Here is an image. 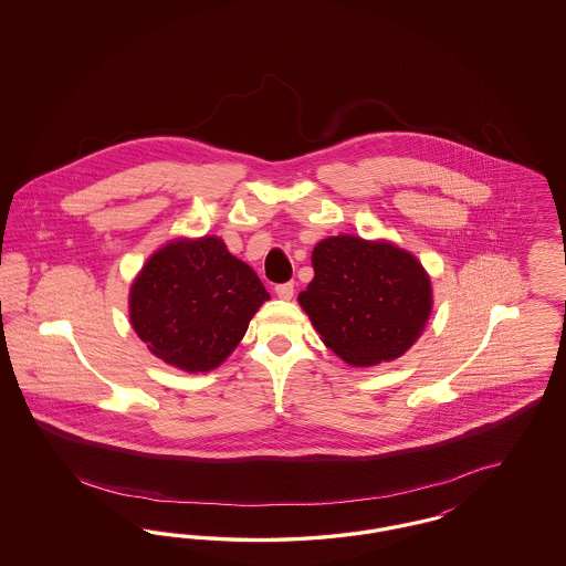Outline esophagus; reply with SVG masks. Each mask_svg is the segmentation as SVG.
<instances>
[{
  "label": "esophagus",
  "mask_w": 566,
  "mask_h": 566,
  "mask_svg": "<svg viewBox=\"0 0 566 566\" xmlns=\"http://www.w3.org/2000/svg\"><path fill=\"white\" fill-rule=\"evenodd\" d=\"M275 295L280 296V298H284V301H291L293 295H295V284H293V282L277 284V286H275Z\"/></svg>",
  "instance_id": "esophagus-1"
}]
</instances>
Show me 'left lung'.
Segmentation results:
<instances>
[{"label": "left lung", "mask_w": 566, "mask_h": 566, "mask_svg": "<svg viewBox=\"0 0 566 566\" xmlns=\"http://www.w3.org/2000/svg\"><path fill=\"white\" fill-rule=\"evenodd\" d=\"M314 280L298 295L323 342L356 367L395 360L431 314V280L401 248L354 235L314 248Z\"/></svg>", "instance_id": "left-lung-1"}]
</instances>
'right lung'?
Segmentation results:
<instances>
[{
	"label": "right lung",
	"mask_w": 566,
	"mask_h": 566,
	"mask_svg": "<svg viewBox=\"0 0 566 566\" xmlns=\"http://www.w3.org/2000/svg\"><path fill=\"white\" fill-rule=\"evenodd\" d=\"M265 298L259 275L220 240L171 242L132 286V324L165 363L210 371L235 350Z\"/></svg>",
	"instance_id": "right-lung-1"
}]
</instances>
